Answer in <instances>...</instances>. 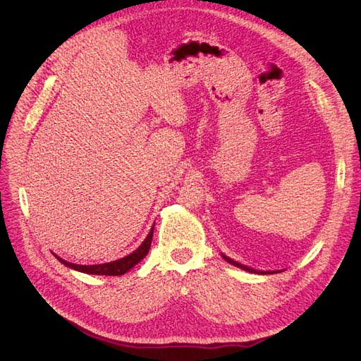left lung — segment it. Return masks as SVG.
<instances>
[{"label":"left lung","instance_id":"obj_1","mask_svg":"<svg viewBox=\"0 0 361 361\" xmlns=\"http://www.w3.org/2000/svg\"><path fill=\"white\" fill-rule=\"evenodd\" d=\"M222 257H224L226 262H228V263L234 264V267H237V268H241V269L247 271V272H257V274H274V272H275V271H269V272H264V271H256V269H252V268L244 267V264H241V263H238V262H235V260H233V259H230V257H226V256H224V255H222Z\"/></svg>","mask_w":361,"mask_h":361}]
</instances>
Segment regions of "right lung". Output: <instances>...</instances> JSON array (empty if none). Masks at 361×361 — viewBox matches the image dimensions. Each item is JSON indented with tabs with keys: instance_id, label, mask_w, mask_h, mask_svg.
<instances>
[{
	"instance_id": "1",
	"label": "right lung",
	"mask_w": 361,
	"mask_h": 361,
	"mask_svg": "<svg viewBox=\"0 0 361 361\" xmlns=\"http://www.w3.org/2000/svg\"><path fill=\"white\" fill-rule=\"evenodd\" d=\"M152 237H154V226H152L150 233L147 234V237L145 238V241L140 244V247L136 249L133 253H130L128 256H124L118 260H114L109 263H101V264H75V263H70L59 256H55L66 267L79 271L83 274H92V275H108V276H118V275H124L126 272H128L136 264L147 255L149 249H150V243H152Z\"/></svg>"
}]
</instances>
